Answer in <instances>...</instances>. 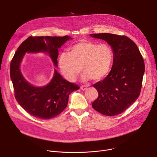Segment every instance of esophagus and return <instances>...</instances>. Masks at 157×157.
Listing matches in <instances>:
<instances>
[{
  "label": "esophagus",
  "instance_id": "1",
  "mask_svg": "<svg viewBox=\"0 0 157 157\" xmlns=\"http://www.w3.org/2000/svg\"><path fill=\"white\" fill-rule=\"evenodd\" d=\"M81 89L82 91H85V90H86L87 86H85V85H82V86H81Z\"/></svg>",
  "mask_w": 157,
  "mask_h": 157
}]
</instances>
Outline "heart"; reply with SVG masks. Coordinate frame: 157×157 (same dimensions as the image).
Returning <instances> with one entry per match:
<instances>
[{
    "label": "heart",
    "instance_id": "1",
    "mask_svg": "<svg viewBox=\"0 0 157 157\" xmlns=\"http://www.w3.org/2000/svg\"><path fill=\"white\" fill-rule=\"evenodd\" d=\"M113 59V52L106 44L81 41L69 49L68 54L63 53L58 58L61 74L70 82L75 81L81 73L84 79L98 81L109 73Z\"/></svg>",
    "mask_w": 157,
    "mask_h": 157
}]
</instances>
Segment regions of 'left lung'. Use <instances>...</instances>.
Listing matches in <instances>:
<instances>
[{
	"label": "left lung",
	"instance_id": "8db88e82",
	"mask_svg": "<svg viewBox=\"0 0 157 157\" xmlns=\"http://www.w3.org/2000/svg\"><path fill=\"white\" fill-rule=\"evenodd\" d=\"M90 36L107 41L114 54L113 65L109 75L93 85L99 96L92 106L105 116L120 114L140 95L145 72L143 57L137 44L126 36L105 33Z\"/></svg>",
	"mask_w": 157,
	"mask_h": 157
}]
</instances>
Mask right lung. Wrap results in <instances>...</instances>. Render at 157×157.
Listing matches in <instances>:
<instances>
[{
    "instance_id": "add662e5",
    "label": "right lung",
    "mask_w": 157,
    "mask_h": 157,
    "mask_svg": "<svg viewBox=\"0 0 157 157\" xmlns=\"http://www.w3.org/2000/svg\"><path fill=\"white\" fill-rule=\"evenodd\" d=\"M70 39L64 36H30L21 43L11 61L10 78L15 97L20 105L31 116L50 119L59 115L66 107L69 95L79 87L66 81L55 70L51 81L43 87H35L22 76L20 65L25 53L46 52L57 66L58 48Z\"/></svg>"
}]
</instances>
